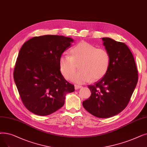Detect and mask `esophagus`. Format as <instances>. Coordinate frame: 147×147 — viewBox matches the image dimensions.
<instances>
[{"mask_svg":"<svg viewBox=\"0 0 147 147\" xmlns=\"http://www.w3.org/2000/svg\"><path fill=\"white\" fill-rule=\"evenodd\" d=\"M82 88V86H79V85H74V88H75L76 90H78V89H79V88Z\"/></svg>","mask_w":147,"mask_h":147,"instance_id":"1","label":"esophagus"}]
</instances>
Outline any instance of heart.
I'll list each match as a JSON object with an SVG mask.
<instances>
[{
  "label": "heart",
  "instance_id": "obj_1",
  "mask_svg": "<svg viewBox=\"0 0 147 147\" xmlns=\"http://www.w3.org/2000/svg\"><path fill=\"white\" fill-rule=\"evenodd\" d=\"M71 56L63 53L59 58L60 71L66 79L78 84L99 80L107 73L110 67L111 57L104 49H97L92 44L81 41L71 50ZM80 64L81 71L75 73L77 64ZM74 75H73V74Z\"/></svg>",
  "mask_w": 147,
  "mask_h": 147
}]
</instances>
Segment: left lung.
I'll list each match as a JSON object with an SVG mask.
<instances>
[{
	"mask_svg": "<svg viewBox=\"0 0 147 147\" xmlns=\"http://www.w3.org/2000/svg\"><path fill=\"white\" fill-rule=\"evenodd\" d=\"M111 57L107 73L90 89V97L83 106L92 115L110 118L123 111L128 105L138 80V69L131 51L125 44L110 38H102Z\"/></svg>",
	"mask_w": 147,
	"mask_h": 147,
	"instance_id": "8db88e82",
	"label": "left lung"
}]
</instances>
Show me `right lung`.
<instances>
[{
	"label": "right lung",
	"instance_id": "1",
	"mask_svg": "<svg viewBox=\"0 0 147 147\" xmlns=\"http://www.w3.org/2000/svg\"><path fill=\"white\" fill-rule=\"evenodd\" d=\"M73 39L59 35L35 36L19 51L14 79L23 105L34 114L46 116L61 108L73 85L62 75L59 59Z\"/></svg>",
	"mask_w": 147,
	"mask_h": 147
}]
</instances>
